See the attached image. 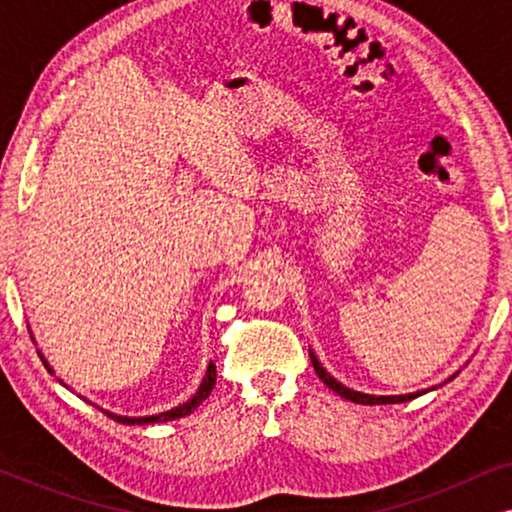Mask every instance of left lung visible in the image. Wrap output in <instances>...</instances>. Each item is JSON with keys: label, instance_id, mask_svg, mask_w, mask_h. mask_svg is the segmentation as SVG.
Masks as SVG:
<instances>
[{"label": "left lung", "instance_id": "1", "mask_svg": "<svg viewBox=\"0 0 512 512\" xmlns=\"http://www.w3.org/2000/svg\"><path fill=\"white\" fill-rule=\"evenodd\" d=\"M310 359H312L314 370H317L319 380L324 382L328 389H333L335 394L342 396V398H347V401H352V403H361V405H389V403H405V401H412V398L426 394V389H424V391H415V394H401V396H373V394H361V391H354V389L345 387V384H340L331 373H326V368L321 366L319 359H317V356H314L312 349H310ZM454 377H457V373H454V375L450 377V380H454ZM433 389H436V387H433Z\"/></svg>", "mask_w": 512, "mask_h": 512}]
</instances>
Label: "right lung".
Instances as JSON below:
<instances>
[{"label":"right lung","instance_id":"right-lung-1","mask_svg":"<svg viewBox=\"0 0 512 512\" xmlns=\"http://www.w3.org/2000/svg\"><path fill=\"white\" fill-rule=\"evenodd\" d=\"M41 354V352H39ZM41 361H44V366L48 368V373H53V368L48 366V361L44 359V356H41ZM62 382V380H60ZM214 384H216V366L212 361H209V366H207V373H205V377H202V382H200V387H198V391H195V394L188 398L186 403H181V405H177V408H172V410H167V412H160V415H149V417H123V415H116V412H109V410H102L104 415L107 417H111L114 419V422H121V424H128V426H132V424H139V426H144V424H158V422H172V419H179V417H186V415H191V412L198 408V405L205 401V398L212 394V389H214Z\"/></svg>","mask_w":512,"mask_h":512}]
</instances>
